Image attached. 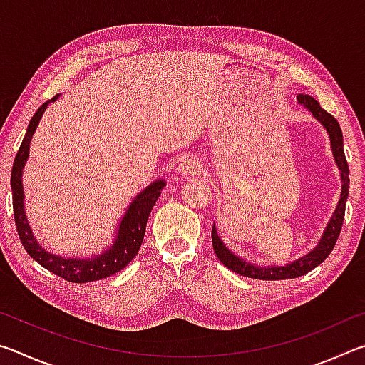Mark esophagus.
<instances>
[{"label":"esophagus","instance_id":"34e87169","mask_svg":"<svg viewBox=\"0 0 365 365\" xmlns=\"http://www.w3.org/2000/svg\"><path fill=\"white\" fill-rule=\"evenodd\" d=\"M201 164L197 163L195 158H183L180 163H178V172L180 175H197L201 174Z\"/></svg>","mask_w":365,"mask_h":365}]
</instances>
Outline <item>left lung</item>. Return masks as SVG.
<instances>
[{
  "instance_id": "left-lung-1",
  "label": "left lung",
  "mask_w": 365,
  "mask_h": 365,
  "mask_svg": "<svg viewBox=\"0 0 365 365\" xmlns=\"http://www.w3.org/2000/svg\"><path fill=\"white\" fill-rule=\"evenodd\" d=\"M296 100H298V104L304 106L309 113L312 114L314 119L320 122V125L325 128L327 135H329L333 159H335L336 168L339 170V177H341V193H339L338 205L331 214L329 224H327V227L324 228V233L322 237H320L319 243L316 245V248H312L307 255L294 259V261L288 262L285 265H261V264L246 261V259L235 255V252L232 250H228L225 243L222 242V238L217 233V227L214 224L212 225V248H214L215 256L219 257V261L224 264L225 267L233 270L235 274L248 277V279L288 280V279H296V277L306 275L307 272L316 269L319 264H322L325 261L327 256L330 255L333 246L336 243L339 232H341V225L344 220V207L349 195V168L344 158L341 128H339V123L336 122L335 117L320 108V104L314 100L312 96L298 95L296 96Z\"/></svg>"
}]
</instances>
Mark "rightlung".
<instances>
[{
	"mask_svg": "<svg viewBox=\"0 0 365 365\" xmlns=\"http://www.w3.org/2000/svg\"><path fill=\"white\" fill-rule=\"evenodd\" d=\"M59 96L61 95H56L51 98V100L43 103L29 122L26 137H24L19 151L16 154L14 164H12V207H14L17 233H19L24 248H26L29 255L32 256L41 267L53 272L54 275L63 277L67 282L88 283L106 279V277L114 275L115 272H120L125 265L132 262V259L135 256H137V252L145 238L148 217H150L151 209L156 205L158 197L160 196V191L165 187V180H163V178L154 180L153 183L148 185L146 188L141 190L140 193H137V196L130 201V205L127 206L120 222L117 224L113 245L108 246V248L100 252V255L90 257H66L61 255H54L51 251H46L38 242H36L32 228L29 225L26 202H24L26 195H24L22 172L29 159L30 141H32L36 127H38L46 108L51 103L56 101Z\"/></svg>",
	"mask_w": 365,
	"mask_h": 365,
	"instance_id": "right-lung-1",
	"label": "right lung"
}]
</instances>
